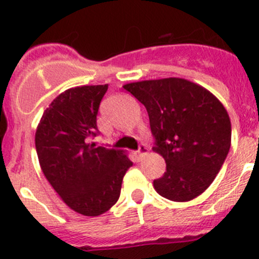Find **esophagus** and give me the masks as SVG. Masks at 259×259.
Listing matches in <instances>:
<instances>
[{"mask_svg":"<svg viewBox=\"0 0 259 259\" xmlns=\"http://www.w3.org/2000/svg\"><path fill=\"white\" fill-rule=\"evenodd\" d=\"M147 151H148V148H147L146 144H141V146H139V150L135 152V153H137V157H138V160H141L142 156L146 155Z\"/></svg>","mask_w":259,"mask_h":259,"instance_id":"esophagus-1","label":"esophagus"}]
</instances>
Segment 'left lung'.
<instances>
[{
    "label": "left lung",
    "mask_w": 259,
    "mask_h": 259,
    "mask_svg": "<svg viewBox=\"0 0 259 259\" xmlns=\"http://www.w3.org/2000/svg\"><path fill=\"white\" fill-rule=\"evenodd\" d=\"M146 107L155 138L152 150L166 162L153 181L158 195L190 201L217 177L231 147V121L210 92L185 78L147 80L124 85Z\"/></svg>",
    "instance_id": "8db88e82"
}]
</instances>
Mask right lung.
<instances>
[{
  "mask_svg": "<svg viewBox=\"0 0 259 259\" xmlns=\"http://www.w3.org/2000/svg\"><path fill=\"white\" fill-rule=\"evenodd\" d=\"M108 85L77 86L51 102L36 130V151L44 174L62 200L88 217L117 202L121 183L133 165L124 151L95 147L97 115Z\"/></svg>",
  "mask_w": 259,
  "mask_h": 259,
  "instance_id": "add662e5",
  "label": "right lung"
}]
</instances>
